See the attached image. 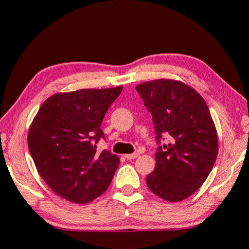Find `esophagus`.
<instances>
[{
  "label": "esophagus",
  "mask_w": 249,
  "mask_h": 249,
  "mask_svg": "<svg viewBox=\"0 0 249 249\" xmlns=\"http://www.w3.org/2000/svg\"><path fill=\"white\" fill-rule=\"evenodd\" d=\"M138 156H139V154H137V153L127 154V155H125V159H126V160H134V159H137Z\"/></svg>",
  "instance_id": "1"
}]
</instances>
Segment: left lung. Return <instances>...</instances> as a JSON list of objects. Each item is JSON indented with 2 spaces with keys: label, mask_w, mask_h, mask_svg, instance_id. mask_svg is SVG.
I'll use <instances>...</instances> for the list:
<instances>
[{
  "label": "left lung",
  "mask_w": 249,
  "mask_h": 249,
  "mask_svg": "<svg viewBox=\"0 0 249 249\" xmlns=\"http://www.w3.org/2000/svg\"><path fill=\"white\" fill-rule=\"evenodd\" d=\"M135 89L152 114L156 134V165L146 178L148 188L166 201L186 199L208 177L218 153L208 106L193 88L175 80L146 81Z\"/></svg>",
  "instance_id": "obj_1"
}]
</instances>
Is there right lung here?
I'll return each instance as SVG.
<instances>
[{"mask_svg": "<svg viewBox=\"0 0 249 249\" xmlns=\"http://www.w3.org/2000/svg\"><path fill=\"white\" fill-rule=\"evenodd\" d=\"M123 86L56 94L40 107L28 132V150L47 185L71 202L88 203L109 187L119 157L97 152L101 124Z\"/></svg>", "mask_w": 249, "mask_h": 249, "instance_id": "1", "label": "right lung"}]
</instances>
